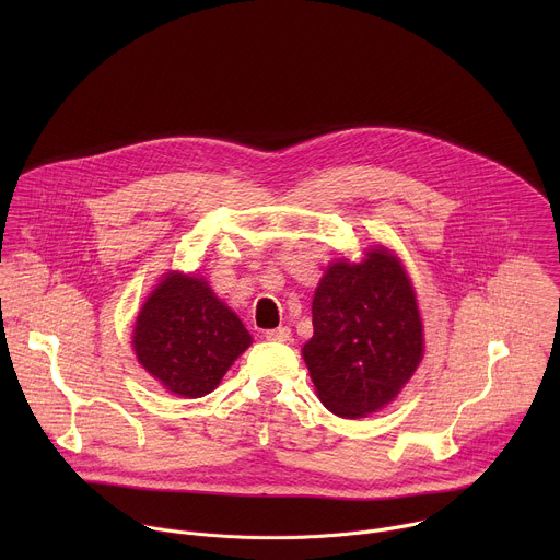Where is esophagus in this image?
Here are the masks:
<instances>
[{"label": "esophagus", "instance_id": "1", "mask_svg": "<svg viewBox=\"0 0 560 560\" xmlns=\"http://www.w3.org/2000/svg\"><path fill=\"white\" fill-rule=\"evenodd\" d=\"M268 341H290V337H292V332H290V328H275V330H266V335H264Z\"/></svg>", "mask_w": 560, "mask_h": 560}]
</instances>
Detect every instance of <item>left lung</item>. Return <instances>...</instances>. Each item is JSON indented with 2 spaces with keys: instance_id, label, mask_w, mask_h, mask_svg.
<instances>
[{
  "instance_id": "obj_1",
  "label": "left lung",
  "mask_w": 560,
  "mask_h": 560,
  "mask_svg": "<svg viewBox=\"0 0 560 560\" xmlns=\"http://www.w3.org/2000/svg\"><path fill=\"white\" fill-rule=\"evenodd\" d=\"M312 326L303 361L318 401L343 419L385 408L423 359L417 294L387 248L326 270L312 299Z\"/></svg>"
}]
</instances>
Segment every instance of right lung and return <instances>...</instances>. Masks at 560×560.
I'll list each match as a JSON object with an SVG mask.
<instances>
[{
	"label": "right lung",
	"mask_w": 560,
	"mask_h": 560,
	"mask_svg": "<svg viewBox=\"0 0 560 560\" xmlns=\"http://www.w3.org/2000/svg\"><path fill=\"white\" fill-rule=\"evenodd\" d=\"M250 332L208 281L168 272L150 292L135 322L132 348L143 370L168 392L199 398L212 392Z\"/></svg>",
	"instance_id": "add662e5"
}]
</instances>
